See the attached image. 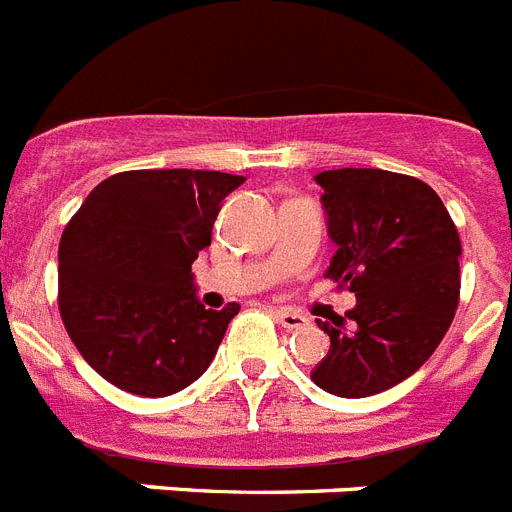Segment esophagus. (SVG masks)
<instances>
[{"instance_id": "obj_1", "label": "esophagus", "mask_w": 512, "mask_h": 512, "mask_svg": "<svg viewBox=\"0 0 512 512\" xmlns=\"http://www.w3.org/2000/svg\"><path fill=\"white\" fill-rule=\"evenodd\" d=\"M274 318H277L279 326H285L287 331H295V329H303V326H308V318H305L303 313H298V310H290V308L274 310Z\"/></svg>"}]
</instances>
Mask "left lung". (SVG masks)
Instances as JSON below:
<instances>
[{"mask_svg":"<svg viewBox=\"0 0 512 512\" xmlns=\"http://www.w3.org/2000/svg\"><path fill=\"white\" fill-rule=\"evenodd\" d=\"M329 235L326 277L355 292L347 318L318 321L329 355L310 373L323 391L362 399L396 386L432 357L461 295V238L440 196L381 168L318 173Z\"/></svg>","mask_w":512,"mask_h":512,"instance_id":"8db88e82","label":"left lung"}]
</instances>
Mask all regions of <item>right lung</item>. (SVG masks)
<instances>
[{
	"label": "right lung",
	"mask_w": 512,
	"mask_h": 512,
	"mask_svg": "<svg viewBox=\"0 0 512 512\" xmlns=\"http://www.w3.org/2000/svg\"><path fill=\"white\" fill-rule=\"evenodd\" d=\"M220 170H124L100 181L59 243V313L77 352L121 391L160 399L209 368L240 310L196 300L191 264L220 204Z\"/></svg>",
	"instance_id": "right-lung-1"
}]
</instances>
